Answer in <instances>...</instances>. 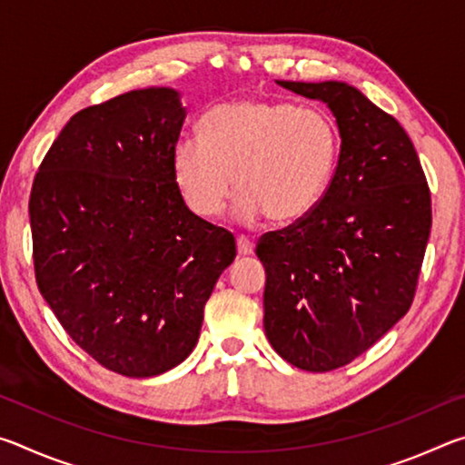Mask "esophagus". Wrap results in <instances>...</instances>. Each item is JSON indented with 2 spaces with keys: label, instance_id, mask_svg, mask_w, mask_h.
Segmentation results:
<instances>
[{
  "label": "esophagus",
  "instance_id": "1",
  "mask_svg": "<svg viewBox=\"0 0 465 465\" xmlns=\"http://www.w3.org/2000/svg\"><path fill=\"white\" fill-rule=\"evenodd\" d=\"M235 243H238V254L240 256H248V254H252V250H254V243H252L250 238H246V235H238Z\"/></svg>",
  "mask_w": 465,
  "mask_h": 465
}]
</instances>
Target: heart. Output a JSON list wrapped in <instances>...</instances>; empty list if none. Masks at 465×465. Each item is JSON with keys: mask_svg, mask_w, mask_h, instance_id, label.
<instances>
[{"mask_svg": "<svg viewBox=\"0 0 465 465\" xmlns=\"http://www.w3.org/2000/svg\"><path fill=\"white\" fill-rule=\"evenodd\" d=\"M199 141L174 147V178L196 215H222L235 191V215L291 223L324 199L341 157V131L326 110L246 98L213 106ZM234 180H231V176Z\"/></svg>", "mask_w": 465, "mask_h": 465, "instance_id": "b5f03b06", "label": "heart"}]
</instances>
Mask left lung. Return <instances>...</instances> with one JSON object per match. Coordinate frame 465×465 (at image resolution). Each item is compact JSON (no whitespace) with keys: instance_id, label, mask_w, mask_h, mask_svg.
Here are the masks:
<instances>
[{"instance_id":"8db88e82","label":"left lung","mask_w":465,"mask_h":465,"mask_svg":"<svg viewBox=\"0 0 465 465\" xmlns=\"http://www.w3.org/2000/svg\"><path fill=\"white\" fill-rule=\"evenodd\" d=\"M336 116L341 157L310 215L264 233V332L303 371L349 365L406 316L430 233V191L408 133L342 82H277Z\"/></svg>"}]
</instances>
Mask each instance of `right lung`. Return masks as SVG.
Instances as JSON below:
<instances>
[{"label": "right lung", "instance_id": "obj_1", "mask_svg": "<svg viewBox=\"0 0 465 465\" xmlns=\"http://www.w3.org/2000/svg\"><path fill=\"white\" fill-rule=\"evenodd\" d=\"M172 88L133 90L74 114L30 193L36 285L74 342L108 371L153 377L196 346L233 235L186 207Z\"/></svg>", "mask_w": 465, "mask_h": 465}]
</instances>
